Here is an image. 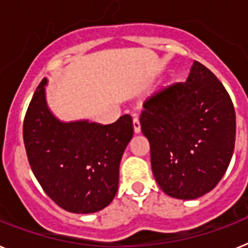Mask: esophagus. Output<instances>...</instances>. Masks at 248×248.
I'll return each mask as SVG.
<instances>
[{
    "instance_id": "1",
    "label": "esophagus",
    "mask_w": 248,
    "mask_h": 248,
    "mask_svg": "<svg viewBox=\"0 0 248 248\" xmlns=\"http://www.w3.org/2000/svg\"><path fill=\"white\" fill-rule=\"evenodd\" d=\"M132 124H134L135 134H140L141 126H140V121H139V118H134V121H132Z\"/></svg>"
}]
</instances>
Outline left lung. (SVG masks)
I'll list each match as a JSON object with an SVG mask.
<instances>
[{
    "label": "left lung",
    "instance_id": "1",
    "mask_svg": "<svg viewBox=\"0 0 248 248\" xmlns=\"http://www.w3.org/2000/svg\"><path fill=\"white\" fill-rule=\"evenodd\" d=\"M140 124L164 193L195 199L219 183L233 155L236 113L228 92L207 66L194 62L184 83L147 98Z\"/></svg>",
    "mask_w": 248,
    "mask_h": 248
}]
</instances>
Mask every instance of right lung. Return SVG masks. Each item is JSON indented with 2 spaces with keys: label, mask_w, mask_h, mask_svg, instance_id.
Here are the masks:
<instances>
[{
  "label": "right lung",
  "mask_w": 248,
  "mask_h": 248,
  "mask_svg": "<svg viewBox=\"0 0 248 248\" xmlns=\"http://www.w3.org/2000/svg\"><path fill=\"white\" fill-rule=\"evenodd\" d=\"M46 78L32 95L24 120L29 164L44 191L60 208L87 214L107 207L118 189L124 151L134 135L130 114L111 124L62 122L45 99Z\"/></svg>",
  "instance_id": "obj_1"
}]
</instances>
